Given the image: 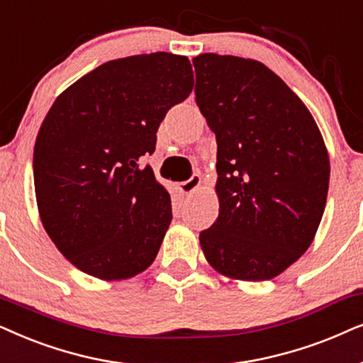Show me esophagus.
Wrapping results in <instances>:
<instances>
[{
	"label": "esophagus",
	"mask_w": 363,
	"mask_h": 363,
	"mask_svg": "<svg viewBox=\"0 0 363 363\" xmlns=\"http://www.w3.org/2000/svg\"><path fill=\"white\" fill-rule=\"evenodd\" d=\"M199 186H201V176L199 174H194L191 179L181 182V184H177V189L181 191L182 194H192V192H194Z\"/></svg>",
	"instance_id": "34e87169"
}]
</instances>
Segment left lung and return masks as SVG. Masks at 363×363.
Masks as SVG:
<instances>
[{
    "label": "left lung",
    "mask_w": 363,
    "mask_h": 363,
    "mask_svg": "<svg viewBox=\"0 0 363 363\" xmlns=\"http://www.w3.org/2000/svg\"><path fill=\"white\" fill-rule=\"evenodd\" d=\"M196 103L217 141L219 216L202 252L230 279L269 280L312 244L327 202L325 143L301 98L262 62L192 60Z\"/></svg>",
    "instance_id": "1"
}]
</instances>
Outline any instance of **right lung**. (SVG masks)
Returning <instances> with one entry per match:
<instances>
[{
  "label": "right lung",
  "instance_id": "add662e5",
  "mask_svg": "<svg viewBox=\"0 0 363 363\" xmlns=\"http://www.w3.org/2000/svg\"><path fill=\"white\" fill-rule=\"evenodd\" d=\"M194 86L191 61L151 52L108 61L57 96L35 144L38 211L83 272L123 280L154 262L172 219L169 192L141 157Z\"/></svg>",
  "mask_w": 363,
  "mask_h": 363
}]
</instances>
